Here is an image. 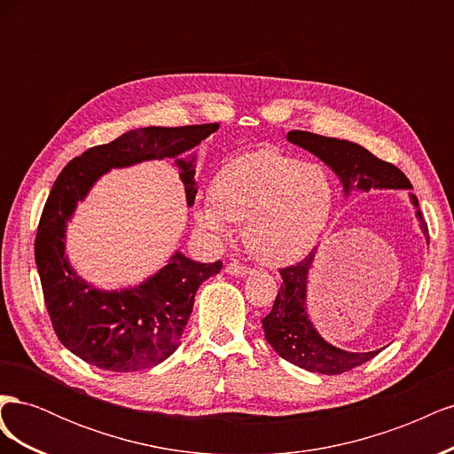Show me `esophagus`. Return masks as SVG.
Wrapping results in <instances>:
<instances>
[{
	"mask_svg": "<svg viewBox=\"0 0 454 454\" xmlns=\"http://www.w3.org/2000/svg\"><path fill=\"white\" fill-rule=\"evenodd\" d=\"M225 272L231 274V277H240V278H244V277H248V274H252V269L237 263V261H232V263H229V265L225 267Z\"/></svg>",
	"mask_w": 454,
	"mask_h": 454,
	"instance_id": "34e87169",
	"label": "esophagus"
}]
</instances>
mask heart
<instances>
[{
	"instance_id": "obj_1",
	"label": "heart",
	"mask_w": 454,
	"mask_h": 454,
	"mask_svg": "<svg viewBox=\"0 0 454 454\" xmlns=\"http://www.w3.org/2000/svg\"><path fill=\"white\" fill-rule=\"evenodd\" d=\"M214 202H202L197 222L225 235L244 223V244L265 265H287L309 255L333 212L335 189L318 162H301L261 149L227 162L212 187Z\"/></svg>"
}]
</instances>
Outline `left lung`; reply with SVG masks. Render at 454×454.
<instances>
[{
	"instance_id": "left-lung-1",
	"label": "left lung",
	"mask_w": 454,
	"mask_h": 454,
	"mask_svg": "<svg viewBox=\"0 0 454 454\" xmlns=\"http://www.w3.org/2000/svg\"><path fill=\"white\" fill-rule=\"evenodd\" d=\"M287 142L307 149L335 172L342 185V193L350 197L354 191L367 193L371 189H413L407 176L394 164L377 159L365 147L348 142L327 138V136L292 130L287 132ZM411 204L415 206V215L420 222L424 235L428 237V227L419 208V199L409 193ZM318 250H312L301 263L280 269V292L274 299L272 310L265 316V339L280 358L303 367L310 373L340 375L345 371L358 367L382 350L373 352H348L327 342L309 318L307 292L309 272Z\"/></svg>"
}]
</instances>
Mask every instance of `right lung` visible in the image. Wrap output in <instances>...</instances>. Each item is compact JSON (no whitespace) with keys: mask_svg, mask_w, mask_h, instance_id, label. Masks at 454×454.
Instances as JSON below:
<instances>
[{"mask_svg":"<svg viewBox=\"0 0 454 454\" xmlns=\"http://www.w3.org/2000/svg\"><path fill=\"white\" fill-rule=\"evenodd\" d=\"M217 129L214 122L129 130L67 162L54 182L39 219L35 265L54 333L81 360L117 373L147 369L167 360L180 347L199 286L222 270L223 263H199L174 252L168 263L144 282L122 290H100L79 277L66 254L67 222L77 204L112 168L168 157L180 168L187 206H193L197 153L187 157L184 153Z\"/></svg>","mask_w":454,"mask_h":454,"instance_id":"right-lung-1","label":"right lung"}]
</instances>
